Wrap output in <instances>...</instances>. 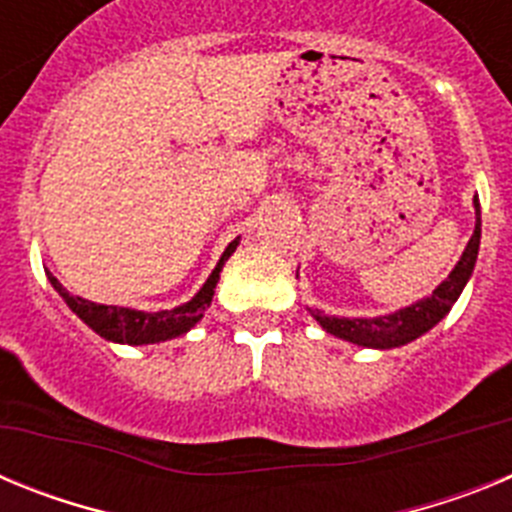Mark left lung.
<instances>
[{
    "label": "left lung",
    "mask_w": 512,
    "mask_h": 512,
    "mask_svg": "<svg viewBox=\"0 0 512 512\" xmlns=\"http://www.w3.org/2000/svg\"><path fill=\"white\" fill-rule=\"evenodd\" d=\"M474 210H477V225H474L472 238L461 253L459 264L433 289V295L413 302L410 307H402L392 315H379V318H336V315H323L320 310H310L312 318L318 320L330 336L366 348H397L428 333L433 325H438L449 315L454 302L459 300L461 289L467 287L469 277H472L474 264H477L479 238H482V217H479L477 200H474Z\"/></svg>",
    "instance_id": "obj_1"
}]
</instances>
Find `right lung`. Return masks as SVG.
Instances as JSON below:
<instances>
[{"label":"right lung","mask_w":512,"mask_h":512,"mask_svg":"<svg viewBox=\"0 0 512 512\" xmlns=\"http://www.w3.org/2000/svg\"><path fill=\"white\" fill-rule=\"evenodd\" d=\"M238 246V238L230 243L223 251L217 266L212 269V274L207 277V282L202 284V289L184 305L174 307V310H158V312H143V310H130V307H117V305H97V302H89L84 297L69 295L63 284L53 277L51 271H45L48 279H51L53 289L66 300V305L79 315L94 333H99L102 338L112 343H130V346H143V343H161L169 341V338L184 336L189 328L200 323L205 310L210 307L212 295H215L217 279H220V271H223L225 261L230 259V253Z\"/></svg>","instance_id":"obj_1"}]
</instances>
